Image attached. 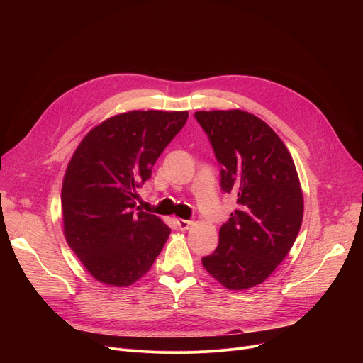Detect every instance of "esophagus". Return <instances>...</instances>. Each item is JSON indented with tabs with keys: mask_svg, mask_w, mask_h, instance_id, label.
Listing matches in <instances>:
<instances>
[{
	"mask_svg": "<svg viewBox=\"0 0 363 363\" xmlns=\"http://www.w3.org/2000/svg\"><path fill=\"white\" fill-rule=\"evenodd\" d=\"M177 223H178L181 231H188L189 228H191V226L194 225L193 220H185V219H177Z\"/></svg>",
	"mask_w": 363,
	"mask_h": 363,
	"instance_id": "34e87169",
	"label": "esophagus"
}]
</instances>
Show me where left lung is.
<instances>
[{
    "mask_svg": "<svg viewBox=\"0 0 363 363\" xmlns=\"http://www.w3.org/2000/svg\"><path fill=\"white\" fill-rule=\"evenodd\" d=\"M222 164L220 186L237 211L219 231L204 269L228 290L264 282L287 257L303 220V191L289 148L275 130L240 108L196 111Z\"/></svg>",
    "mask_w": 363,
    "mask_h": 363,
    "instance_id": "left-lung-1",
    "label": "left lung"
}]
</instances>
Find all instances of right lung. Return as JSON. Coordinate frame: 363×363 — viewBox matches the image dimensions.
I'll return each instance as SVG.
<instances>
[{
    "mask_svg": "<svg viewBox=\"0 0 363 363\" xmlns=\"http://www.w3.org/2000/svg\"><path fill=\"white\" fill-rule=\"evenodd\" d=\"M188 111L130 110L94 126L74 150L62 188L63 234L85 269L110 287L143 278L170 228L137 212V189Z\"/></svg>",
    "mask_w": 363,
    "mask_h": 363,
    "instance_id": "add662e5",
    "label": "right lung"
}]
</instances>
